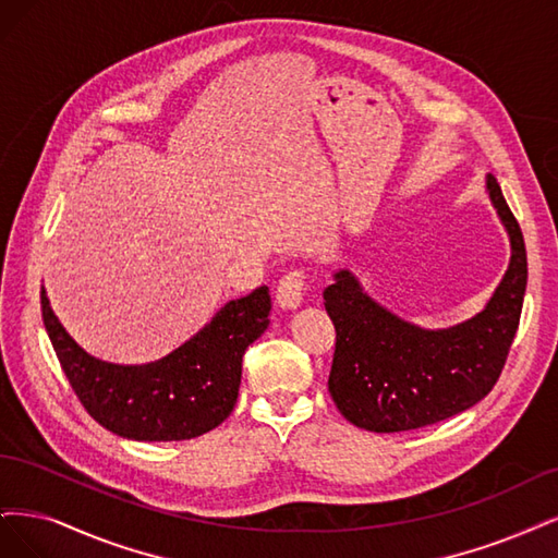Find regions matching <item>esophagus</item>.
<instances>
[{
    "instance_id": "esophagus-1",
    "label": "esophagus",
    "mask_w": 558,
    "mask_h": 558,
    "mask_svg": "<svg viewBox=\"0 0 558 558\" xmlns=\"http://www.w3.org/2000/svg\"><path fill=\"white\" fill-rule=\"evenodd\" d=\"M305 292H308V274L303 268H294V271L284 274L278 282L276 290V301L280 303V308L294 311L299 308V303L303 301Z\"/></svg>"
}]
</instances>
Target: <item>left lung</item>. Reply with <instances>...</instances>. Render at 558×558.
<instances>
[{"label":"left lung","mask_w":558,"mask_h":558,"mask_svg":"<svg viewBox=\"0 0 558 558\" xmlns=\"http://www.w3.org/2000/svg\"><path fill=\"white\" fill-rule=\"evenodd\" d=\"M489 199L512 257L494 296L449 329H422L375 303L350 271L325 290L336 327L329 393L348 422L375 434L422 428L469 410L494 389L514 340L526 292V245L494 175Z\"/></svg>","instance_id":"8db88e82"}]
</instances>
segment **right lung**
I'll use <instances>...</instances> for the list:
<instances>
[{
	"label": "right lung",
	"mask_w": 558,
	"mask_h": 558,
	"mask_svg": "<svg viewBox=\"0 0 558 558\" xmlns=\"http://www.w3.org/2000/svg\"><path fill=\"white\" fill-rule=\"evenodd\" d=\"M268 287L229 301L171 354L141 366L109 364L66 333L41 287V317L71 389L111 434L130 440H190L222 424L239 399L247 345L268 327Z\"/></svg>",
	"instance_id": "obj_1"
}]
</instances>
